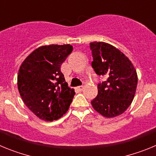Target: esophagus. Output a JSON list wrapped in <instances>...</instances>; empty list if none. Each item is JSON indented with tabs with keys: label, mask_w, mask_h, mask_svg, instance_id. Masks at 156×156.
<instances>
[{
	"label": "esophagus",
	"mask_w": 156,
	"mask_h": 156,
	"mask_svg": "<svg viewBox=\"0 0 156 156\" xmlns=\"http://www.w3.org/2000/svg\"><path fill=\"white\" fill-rule=\"evenodd\" d=\"M84 89V87L83 86H79V87H77V90H80V91H82Z\"/></svg>",
	"instance_id": "34e87169"
}]
</instances>
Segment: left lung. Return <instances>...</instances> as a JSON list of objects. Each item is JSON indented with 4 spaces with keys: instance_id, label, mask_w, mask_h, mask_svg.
<instances>
[{
    "instance_id": "8db88e82",
    "label": "left lung",
    "mask_w": 156,
    "mask_h": 156,
    "mask_svg": "<svg viewBox=\"0 0 156 156\" xmlns=\"http://www.w3.org/2000/svg\"><path fill=\"white\" fill-rule=\"evenodd\" d=\"M95 73L106 77L98 86V96L91 101L94 109L106 118L121 115L133 101L137 85V74L131 61L112 44H90Z\"/></svg>"
}]
</instances>
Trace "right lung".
Here are the masks:
<instances>
[{
  "label": "right lung",
  "mask_w": 156,
  "mask_h": 156,
  "mask_svg": "<svg viewBox=\"0 0 156 156\" xmlns=\"http://www.w3.org/2000/svg\"><path fill=\"white\" fill-rule=\"evenodd\" d=\"M72 51L70 44L39 47L20 66L17 77L20 96L29 109L42 120L61 118L75 95L61 72L62 64Z\"/></svg>",
  "instance_id": "1"
}]
</instances>
